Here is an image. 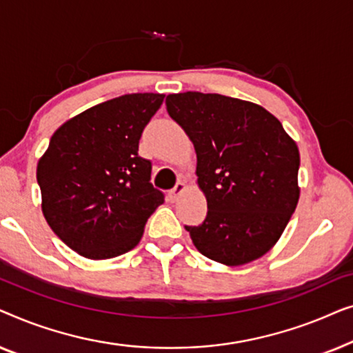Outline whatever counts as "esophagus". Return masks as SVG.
<instances>
[{
	"label": "esophagus",
	"instance_id": "1",
	"mask_svg": "<svg viewBox=\"0 0 353 353\" xmlns=\"http://www.w3.org/2000/svg\"><path fill=\"white\" fill-rule=\"evenodd\" d=\"M185 190H186V183L185 181H178L176 185H175V188H173L172 191H168V202H175L178 197H180L183 192H185Z\"/></svg>",
	"mask_w": 353,
	"mask_h": 353
}]
</instances>
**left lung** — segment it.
Segmentation results:
<instances>
[{
	"label": "left lung",
	"mask_w": 353,
	"mask_h": 353,
	"mask_svg": "<svg viewBox=\"0 0 353 353\" xmlns=\"http://www.w3.org/2000/svg\"><path fill=\"white\" fill-rule=\"evenodd\" d=\"M167 112L194 144L197 186L207 199L199 226H185L202 255L226 267L268 252L296 210L301 156L262 105L216 93L168 94Z\"/></svg>",
	"instance_id": "1"
}]
</instances>
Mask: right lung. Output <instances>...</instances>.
Segmentation results:
<instances>
[{
  "instance_id": "1",
  "label": "right lung",
  "mask_w": 353,
  "mask_h": 353,
  "mask_svg": "<svg viewBox=\"0 0 353 353\" xmlns=\"http://www.w3.org/2000/svg\"><path fill=\"white\" fill-rule=\"evenodd\" d=\"M165 94L133 93L83 110L61 125L37 165L43 215L81 257L105 260L141 241L163 194L151 162L138 156L144 127Z\"/></svg>"
}]
</instances>
